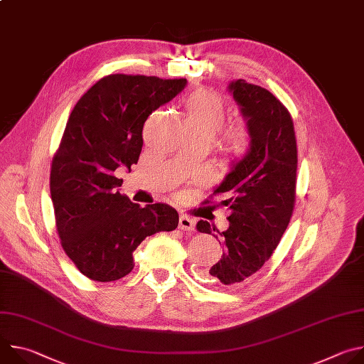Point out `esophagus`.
Masks as SVG:
<instances>
[{"label": "esophagus", "mask_w": 364, "mask_h": 364, "mask_svg": "<svg viewBox=\"0 0 364 364\" xmlns=\"http://www.w3.org/2000/svg\"><path fill=\"white\" fill-rule=\"evenodd\" d=\"M194 226H196V220L193 218H188V216H180V220H178V228L181 230H194Z\"/></svg>", "instance_id": "1"}]
</instances>
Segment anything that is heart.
<instances>
[{
  "instance_id": "heart-1",
  "label": "heart",
  "mask_w": 364,
  "mask_h": 364,
  "mask_svg": "<svg viewBox=\"0 0 364 364\" xmlns=\"http://www.w3.org/2000/svg\"><path fill=\"white\" fill-rule=\"evenodd\" d=\"M186 125L187 128L201 129L212 136L219 131L226 119V105L223 99L209 89H201L193 93L186 102ZM250 142L247 127L235 125L225 136L226 152L230 159H237L245 154Z\"/></svg>"
}]
</instances>
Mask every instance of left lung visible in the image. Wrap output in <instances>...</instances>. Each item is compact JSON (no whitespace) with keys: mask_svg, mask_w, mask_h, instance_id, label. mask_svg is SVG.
I'll return each instance as SVG.
<instances>
[{"mask_svg":"<svg viewBox=\"0 0 364 364\" xmlns=\"http://www.w3.org/2000/svg\"><path fill=\"white\" fill-rule=\"evenodd\" d=\"M228 92L237 103L250 142L213 188L222 197L219 205L230 212L229 228L219 232L205 220L196 225L200 233L220 235V261L203 274L219 288L242 285L277 249L294 210L298 161L292 118L269 90L237 79L228 85Z\"/></svg>","mask_w":364,"mask_h":364,"instance_id":"left-lung-1","label":"left lung"}]
</instances>
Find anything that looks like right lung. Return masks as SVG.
I'll use <instances>...</instances> for the list:
<instances>
[{
    "mask_svg": "<svg viewBox=\"0 0 364 364\" xmlns=\"http://www.w3.org/2000/svg\"><path fill=\"white\" fill-rule=\"evenodd\" d=\"M186 86L187 79L109 75L75 105L51 163L50 194L62 246L85 277L124 278L146 236L178 226L171 205L141 207L122 196L115 173L138 163L146 118Z\"/></svg>",
    "mask_w": 364,
    "mask_h": 364,
    "instance_id": "obj_1",
    "label": "right lung"
}]
</instances>
